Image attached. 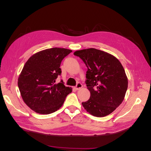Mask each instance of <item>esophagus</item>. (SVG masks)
Segmentation results:
<instances>
[{
    "label": "esophagus",
    "instance_id": "34e87169",
    "mask_svg": "<svg viewBox=\"0 0 151 151\" xmlns=\"http://www.w3.org/2000/svg\"><path fill=\"white\" fill-rule=\"evenodd\" d=\"M82 88H83V85H82L81 83H78L77 84V85H76L75 88H76V90H79V89H81Z\"/></svg>",
    "mask_w": 151,
    "mask_h": 151
}]
</instances>
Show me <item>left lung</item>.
I'll use <instances>...</instances> for the list:
<instances>
[{"label":"left lung","mask_w":151,"mask_h":151,"mask_svg":"<svg viewBox=\"0 0 151 151\" xmlns=\"http://www.w3.org/2000/svg\"><path fill=\"white\" fill-rule=\"evenodd\" d=\"M85 63L88 101L82 103L86 110L97 117L106 116L120 106L128 88V79L122 63L113 55L96 48L76 51Z\"/></svg>","instance_id":"1"}]
</instances>
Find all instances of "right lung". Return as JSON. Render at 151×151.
Returning <instances> with one entry per match:
<instances>
[{
  "mask_svg": "<svg viewBox=\"0 0 151 151\" xmlns=\"http://www.w3.org/2000/svg\"><path fill=\"white\" fill-rule=\"evenodd\" d=\"M72 51L52 48L33 54L23 67L17 84L24 102L36 113L48 115L57 111L72 89L63 81L56 84L61 74L60 63Z\"/></svg>",
  "mask_w": 151,
  "mask_h": 151,
  "instance_id": "1",
  "label": "right lung"
}]
</instances>
